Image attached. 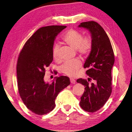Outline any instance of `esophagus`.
<instances>
[{"label":"esophagus","mask_w":132,"mask_h":132,"mask_svg":"<svg viewBox=\"0 0 132 132\" xmlns=\"http://www.w3.org/2000/svg\"><path fill=\"white\" fill-rule=\"evenodd\" d=\"M70 82H71V84H75V82H76V80H75V79H72V78H71L70 79Z\"/></svg>","instance_id":"34e87169"}]
</instances>
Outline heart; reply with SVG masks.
<instances>
[{
	"instance_id": "obj_1",
	"label": "heart",
	"mask_w": 132,
	"mask_h": 132,
	"mask_svg": "<svg viewBox=\"0 0 132 132\" xmlns=\"http://www.w3.org/2000/svg\"><path fill=\"white\" fill-rule=\"evenodd\" d=\"M62 39L66 45L75 49L77 53L81 56H86L93 48V38L89 35L83 36L82 33L76 29H70L63 34ZM60 46L55 43L52 50V57L57 62H60ZM82 66L79 59H74L64 63L61 67V71L66 75L73 76L78 72Z\"/></svg>"
}]
</instances>
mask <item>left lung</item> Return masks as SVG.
Returning a JSON list of instances; mask_svg holds the SVG:
<instances>
[{"mask_svg": "<svg viewBox=\"0 0 132 132\" xmlns=\"http://www.w3.org/2000/svg\"><path fill=\"white\" fill-rule=\"evenodd\" d=\"M78 27L89 30L93 38L92 50L84 65L89 77L87 80L79 79L76 81L85 86L80 105L85 111L94 113L104 106L111 95L114 55L109 37L98 23L85 22ZM92 79L94 82L90 84Z\"/></svg>", "mask_w": 132, "mask_h": 132, "instance_id": "8db88e82", "label": "left lung"}]
</instances>
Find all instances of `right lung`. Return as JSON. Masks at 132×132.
Masks as SVG:
<instances>
[{
    "mask_svg": "<svg viewBox=\"0 0 132 132\" xmlns=\"http://www.w3.org/2000/svg\"><path fill=\"white\" fill-rule=\"evenodd\" d=\"M66 28L50 26L40 28L30 37L19 53L16 65L19 95L26 107L37 115H45L55 107L59 93L70 84L69 77H56L52 83L44 81L45 70L53 61L56 37Z\"/></svg>",
    "mask_w": 132,
    "mask_h": 132,
    "instance_id": "add662e5",
    "label": "right lung"
}]
</instances>
